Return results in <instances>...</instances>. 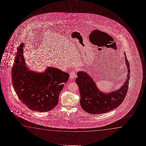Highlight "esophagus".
I'll return each instance as SVG.
<instances>
[{"label": "esophagus", "instance_id": "1", "mask_svg": "<svg viewBox=\"0 0 146 146\" xmlns=\"http://www.w3.org/2000/svg\"><path fill=\"white\" fill-rule=\"evenodd\" d=\"M76 77V72L74 70H72L70 73V78L71 79H74Z\"/></svg>", "mask_w": 146, "mask_h": 146}]
</instances>
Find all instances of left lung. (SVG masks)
Instances as JSON below:
<instances>
[{
    "instance_id": "obj_1",
    "label": "left lung",
    "mask_w": 146,
    "mask_h": 146,
    "mask_svg": "<svg viewBox=\"0 0 146 146\" xmlns=\"http://www.w3.org/2000/svg\"><path fill=\"white\" fill-rule=\"evenodd\" d=\"M124 55L128 68L127 78L118 90L108 93L101 92L87 73L77 72L75 82L79 89L80 105L85 111L91 114H104L117 108L123 102L128 91L130 77V64L125 53Z\"/></svg>"
}]
</instances>
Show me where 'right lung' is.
<instances>
[{"label": "right lung", "mask_w": 146, "mask_h": 146, "mask_svg": "<svg viewBox=\"0 0 146 146\" xmlns=\"http://www.w3.org/2000/svg\"><path fill=\"white\" fill-rule=\"evenodd\" d=\"M24 47L23 43L18 47L12 66L13 88L19 100L30 110L51 111L57 105L59 94L70 75L52 67L43 73L28 70L23 55Z\"/></svg>", "instance_id": "1"}]
</instances>
